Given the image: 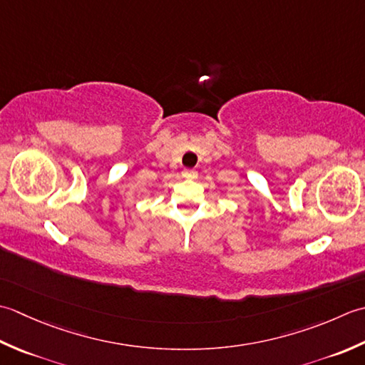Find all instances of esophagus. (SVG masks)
Segmentation results:
<instances>
[{
	"instance_id": "esophagus-1",
	"label": "esophagus",
	"mask_w": 365,
	"mask_h": 365,
	"mask_svg": "<svg viewBox=\"0 0 365 365\" xmlns=\"http://www.w3.org/2000/svg\"><path fill=\"white\" fill-rule=\"evenodd\" d=\"M182 176L187 178V180H195L197 172H195V170H187V168H185L184 172H182Z\"/></svg>"
}]
</instances>
